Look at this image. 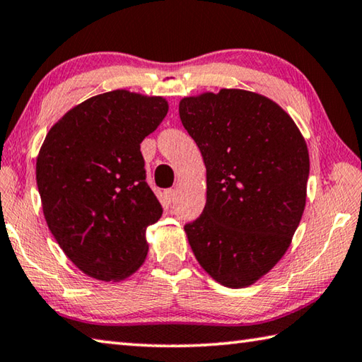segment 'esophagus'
Masks as SVG:
<instances>
[{
  "instance_id": "esophagus-1",
  "label": "esophagus",
  "mask_w": 362,
  "mask_h": 362,
  "mask_svg": "<svg viewBox=\"0 0 362 362\" xmlns=\"http://www.w3.org/2000/svg\"><path fill=\"white\" fill-rule=\"evenodd\" d=\"M163 198L168 204H173L177 198V192H175V189H166V192L163 193Z\"/></svg>"
}]
</instances>
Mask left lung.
I'll return each mask as SVG.
<instances>
[{
  "label": "left lung",
  "mask_w": 362,
  "mask_h": 362,
  "mask_svg": "<svg viewBox=\"0 0 362 362\" xmlns=\"http://www.w3.org/2000/svg\"><path fill=\"white\" fill-rule=\"evenodd\" d=\"M179 114L207 169L206 207L185 225L189 245L218 284L252 285L285 255L304 214V137L284 109L245 90L183 98Z\"/></svg>",
  "instance_id": "8db88e82"
}]
</instances>
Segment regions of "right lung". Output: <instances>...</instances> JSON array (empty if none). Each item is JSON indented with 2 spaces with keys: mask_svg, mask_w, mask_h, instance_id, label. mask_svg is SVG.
Here are the masks:
<instances>
[{
  "mask_svg": "<svg viewBox=\"0 0 362 362\" xmlns=\"http://www.w3.org/2000/svg\"><path fill=\"white\" fill-rule=\"evenodd\" d=\"M168 109L160 96L115 90L71 109L45 136L36 161L45 221L90 277L122 280L146 259V229L163 207L147 183L141 142Z\"/></svg>",
  "mask_w": 362,
  "mask_h": 362,
  "instance_id": "right-lung-1",
  "label": "right lung"
}]
</instances>
